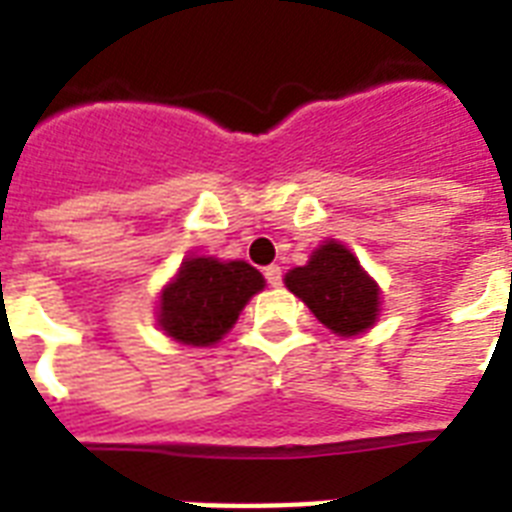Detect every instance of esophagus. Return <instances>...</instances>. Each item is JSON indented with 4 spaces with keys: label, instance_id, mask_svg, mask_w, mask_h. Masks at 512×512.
<instances>
[{
    "label": "esophagus",
    "instance_id": "esophagus-1",
    "mask_svg": "<svg viewBox=\"0 0 512 512\" xmlns=\"http://www.w3.org/2000/svg\"><path fill=\"white\" fill-rule=\"evenodd\" d=\"M265 281H268L271 287H281V268H279V265H268V268H265Z\"/></svg>",
    "mask_w": 512,
    "mask_h": 512
}]
</instances>
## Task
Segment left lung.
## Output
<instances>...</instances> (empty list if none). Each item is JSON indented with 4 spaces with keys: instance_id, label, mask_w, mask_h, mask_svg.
I'll return each mask as SVG.
<instances>
[{
    "instance_id": "obj_1",
    "label": "left lung",
    "mask_w": 512,
    "mask_h": 512,
    "mask_svg": "<svg viewBox=\"0 0 512 512\" xmlns=\"http://www.w3.org/2000/svg\"><path fill=\"white\" fill-rule=\"evenodd\" d=\"M284 284L335 335H361L380 316V287L337 241H324L308 265L284 276Z\"/></svg>"
}]
</instances>
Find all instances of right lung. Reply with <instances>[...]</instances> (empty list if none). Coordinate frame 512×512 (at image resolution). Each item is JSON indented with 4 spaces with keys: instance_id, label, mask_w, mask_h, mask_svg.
Listing matches in <instances>:
<instances>
[{
    "instance_id": "right-lung-1",
    "label": "right lung",
    "mask_w": 512,
    "mask_h": 512,
    "mask_svg": "<svg viewBox=\"0 0 512 512\" xmlns=\"http://www.w3.org/2000/svg\"><path fill=\"white\" fill-rule=\"evenodd\" d=\"M263 287V273L244 260L185 257L175 279L162 289L159 327L183 345H215Z\"/></svg>"
}]
</instances>
